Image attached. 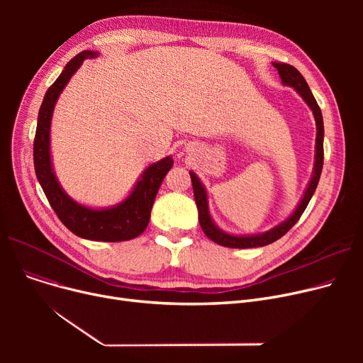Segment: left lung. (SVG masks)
Listing matches in <instances>:
<instances>
[{"mask_svg":"<svg viewBox=\"0 0 363 363\" xmlns=\"http://www.w3.org/2000/svg\"><path fill=\"white\" fill-rule=\"evenodd\" d=\"M274 67L278 70V74L281 78V84L284 86H290L293 88L303 101L309 106V108L313 113L315 123H316V141H315V162H313V170H312V177L306 185V189L293 211V213L282 222H279L277 226L271 228L269 231L259 233V234H231L226 233L216 225L211 215V208H208V196H207V189L204 184L200 181V178L196 175V172L189 170V177H191L193 182V189H194V197H196V204H197V211H199V222L203 233L206 234L207 238H211L219 245L223 247H230V249H255V247H263L268 245L277 240H279L282 235L287 234L291 228L297 223L300 216L303 215L304 208L308 207L312 196L315 194V189L318 186L319 178H320V172H322V164H323V119H322V113L320 108L313 97V94L306 82V79L303 78V74L291 65L287 63H272Z\"/></svg>","mask_w":363,"mask_h":363,"instance_id":"obj_1","label":"left lung"}]
</instances>
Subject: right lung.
Instances as JSON below:
<instances>
[{
	"label": "right lung",
	"mask_w": 363,
	"mask_h": 363,
	"mask_svg": "<svg viewBox=\"0 0 363 363\" xmlns=\"http://www.w3.org/2000/svg\"><path fill=\"white\" fill-rule=\"evenodd\" d=\"M99 51L85 50L74 55L65 66L59 78L48 88L38 113L36 133L33 141L35 174L55 215L74 235L92 241L118 242L141 235L150 222L152 203L174 159L166 156L148 164L129 194L119 203L107 207H91L73 200L60 185L54 172L51 157V121L57 100L78 72L84 60L99 57Z\"/></svg>",
	"instance_id": "right-lung-1"
}]
</instances>
